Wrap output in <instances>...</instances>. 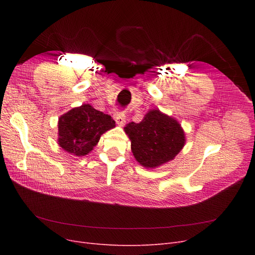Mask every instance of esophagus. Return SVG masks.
<instances>
[{"instance_id":"esophagus-1","label":"esophagus","mask_w":255,"mask_h":255,"mask_svg":"<svg viewBox=\"0 0 255 255\" xmlns=\"http://www.w3.org/2000/svg\"><path fill=\"white\" fill-rule=\"evenodd\" d=\"M114 118H115L116 122H117L119 126H123L126 123V121H127L126 114L123 113V112H117V113H116Z\"/></svg>"}]
</instances>
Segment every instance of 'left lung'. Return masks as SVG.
<instances>
[{
	"label": "left lung",
	"instance_id": "1",
	"mask_svg": "<svg viewBox=\"0 0 255 255\" xmlns=\"http://www.w3.org/2000/svg\"><path fill=\"white\" fill-rule=\"evenodd\" d=\"M125 130L136 160L146 168L173 159L185 143L180 123L158 110L150 111L139 123H128Z\"/></svg>",
	"mask_w": 255,
	"mask_h": 255
}]
</instances>
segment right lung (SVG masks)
Here are the masks:
<instances>
[{
    "label": "right lung",
    "mask_w": 255,
    "mask_h": 255,
    "mask_svg": "<svg viewBox=\"0 0 255 255\" xmlns=\"http://www.w3.org/2000/svg\"><path fill=\"white\" fill-rule=\"evenodd\" d=\"M115 127L110 115L83 104L61 116L58 122V143L76 156L88 154L106 130Z\"/></svg>",
    "instance_id": "obj_1"
}]
</instances>
